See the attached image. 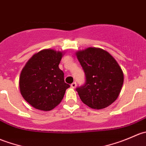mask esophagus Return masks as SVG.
Here are the masks:
<instances>
[{
    "label": "esophagus",
    "mask_w": 146,
    "mask_h": 146,
    "mask_svg": "<svg viewBox=\"0 0 146 146\" xmlns=\"http://www.w3.org/2000/svg\"><path fill=\"white\" fill-rule=\"evenodd\" d=\"M76 85H77V84H76V82H73V83L70 85V87H71L72 88H76Z\"/></svg>",
    "instance_id": "1"
}]
</instances>
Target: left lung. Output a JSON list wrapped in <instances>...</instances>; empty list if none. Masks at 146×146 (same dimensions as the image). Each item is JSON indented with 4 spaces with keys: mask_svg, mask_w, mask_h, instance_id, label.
Masks as SVG:
<instances>
[{
    "mask_svg": "<svg viewBox=\"0 0 146 146\" xmlns=\"http://www.w3.org/2000/svg\"><path fill=\"white\" fill-rule=\"evenodd\" d=\"M83 68L86 82L76 88L82 102L95 110L112 104L120 94L123 73L117 61L109 52L89 47L76 52Z\"/></svg>",
    "mask_w": 146,
    "mask_h": 146,
    "instance_id": "obj_1",
    "label": "left lung"
}]
</instances>
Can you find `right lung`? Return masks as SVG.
<instances>
[{"label":"right lung","instance_id":"right-lung-1","mask_svg":"<svg viewBox=\"0 0 146 146\" xmlns=\"http://www.w3.org/2000/svg\"><path fill=\"white\" fill-rule=\"evenodd\" d=\"M63 52L44 49L34 54L22 70L20 93L36 110L50 111L60 104L67 88L64 73L58 67Z\"/></svg>","mask_w":146,"mask_h":146}]
</instances>
